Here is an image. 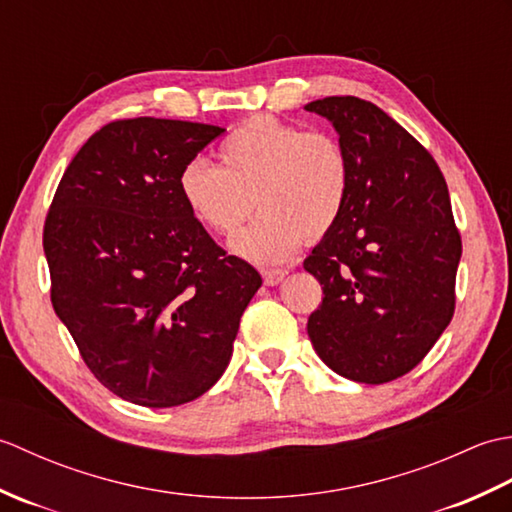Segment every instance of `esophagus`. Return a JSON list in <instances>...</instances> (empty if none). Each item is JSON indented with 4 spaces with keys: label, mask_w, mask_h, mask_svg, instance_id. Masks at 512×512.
<instances>
[{
    "label": "esophagus",
    "mask_w": 512,
    "mask_h": 512,
    "mask_svg": "<svg viewBox=\"0 0 512 512\" xmlns=\"http://www.w3.org/2000/svg\"><path fill=\"white\" fill-rule=\"evenodd\" d=\"M288 275L286 268H264L262 270V277H264V284L266 286H277L284 281V277Z\"/></svg>",
    "instance_id": "1"
}]
</instances>
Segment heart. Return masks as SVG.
Masks as SVG:
<instances>
[{
    "label": "heart",
    "instance_id": "obj_1",
    "mask_svg": "<svg viewBox=\"0 0 512 512\" xmlns=\"http://www.w3.org/2000/svg\"><path fill=\"white\" fill-rule=\"evenodd\" d=\"M215 154L217 167L204 160L182 167L180 198L220 237L233 235L257 204L262 213L231 242L255 264L286 262L306 235L330 233L350 200V151L332 132L255 116L228 132Z\"/></svg>",
    "mask_w": 512,
    "mask_h": 512
}]
</instances>
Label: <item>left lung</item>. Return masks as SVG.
<instances>
[{"label":"left lung","mask_w":512,"mask_h":512,"mask_svg":"<svg viewBox=\"0 0 512 512\" xmlns=\"http://www.w3.org/2000/svg\"><path fill=\"white\" fill-rule=\"evenodd\" d=\"M306 110L328 118L352 160L341 220L303 262L323 286L308 336L332 372L383 385L451 323L462 239L449 189L429 151L374 103L328 96Z\"/></svg>","instance_id":"left-lung-1"}]
</instances>
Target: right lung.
Instances as JSON below:
<instances>
[{
  "label": "right lung",
  "mask_w": 512,
  "mask_h": 512,
  "mask_svg": "<svg viewBox=\"0 0 512 512\" xmlns=\"http://www.w3.org/2000/svg\"><path fill=\"white\" fill-rule=\"evenodd\" d=\"M222 132L151 116L114 121L72 158L50 204L52 308L99 383L134 405L178 407L209 391L262 286L178 191L182 167Z\"/></svg>",
  "instance_id": "1"
}]
</instances>
